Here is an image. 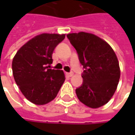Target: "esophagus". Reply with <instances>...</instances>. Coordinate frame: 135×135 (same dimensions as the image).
<instances>
[{"instance_id": "1", "label": "esophagus", "mask_w": 135, "mask_h": 135, "mask_svg": "<svg viewBox=\"0 0 135 135\" xmlns=\"http://www.w3.org/2000/svg\"><path fill=\"white\" fill-rule=\"evenodd\" d=\"M66 75L68 76V77H71L72 76L74 75V74L73 73H66Z\"/></svg>"}]
</instances>
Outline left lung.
I'll use <instances>...</instances> for the list:
<instances>
[{
  "mask_svg": "<svg viewBox=\"0 0 135 135\" xmlns=\"http://www.w3.org/2000/svg\"><path fill=\"white\" fill-rule=\"evenodd\" d=\"M85 70L83 85L76 89L78 99L91 108L106 104L117 90L120 68L113 49L95 34L79 32L67 35Z\"/></svg>",
  "mask_w": 135,
  "mask_h": 135,
  "instance_id": "left-lung-1",
  "label": "left lung"
}]
</instances>
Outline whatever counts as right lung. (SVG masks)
Wrapping results in <instances>:
<instances>
[{
    "mask_svg": "<svg viewBox=\"0 0 135 135\" xmlns=\"http://www.w3.org/2000/svg\"><path fill=\"white\" fill-rule=\"evenodd\" d=\"M65 34L35 36L18 49L12 62L14 80L31 103L44 105L56 97L65 80L64 71L49 69L52 52Z\"/></svg>",
    "mask_w": 135,
    "mask_h": 135,
    "instance_id": "right-lung-1",
    "label": "right lung"
}]
</instances>
